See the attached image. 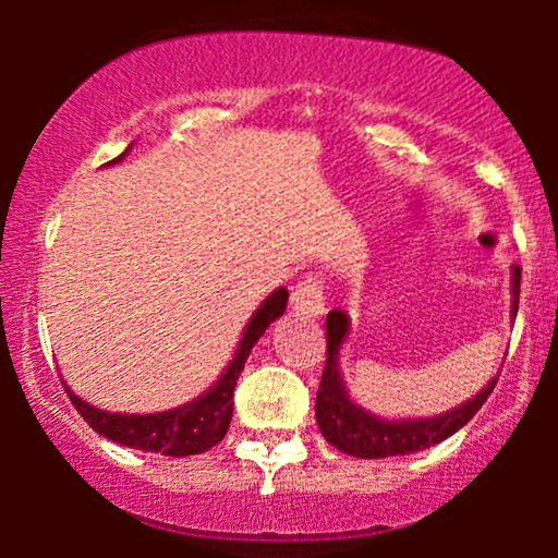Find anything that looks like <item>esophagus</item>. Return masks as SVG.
Here are the masks:
<instances>
[{
    "instance_id": "obj_1",
    "label": "esophagus",
    "mask_w": 558,
    "mask_h": 558,
    "mask_svg": "<svg viewBox=\"0 0 558 558\" xmlns=\"http://www.w3.org/2000/svg\"><path fill=\"white\" fill-rule=\"evenodd\" d=\"M291 310L299 317H323L325 315V296H323V280L315 275H306L291 293Z\"/></svg>"
}]
</instances>
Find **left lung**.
I'll list each match as a JSON object with an SVG mask.
<instances>
[{"label": "left lung", "mask_w": 558, "mask_h": 558, "mask_svg": "<svg viewBox=\"0 0 558 558\" xmlns=\"http://www.w3.org/2000/svg\"><path fill=\"white\" fill-rule=\"evenodd\" d=\"M520 267H511V319L517 317V306H520ZM328 332V360H325L323 383L317 390V425L319 433L325 435L330 446L338 451L349 453V457L360 459H386V457H407V453L430 448L448 435H453L477 414V409L488 401V396L496 388L498 377H490L488 386L480 393L466 399L459 407L448 409L435 417H412V420H388L377 417L360 407L345 390L341 367V349L351 332L349 315L343 310H332L325 323Z\"/></svg>", "instance_id": "8db88e82"}]
</instances>
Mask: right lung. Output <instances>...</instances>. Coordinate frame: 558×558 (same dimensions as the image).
<instances>
[{"instance_id":"obj_1","label":"right lung","mask_w":558,"mask_h":558,"mask_svg":"<svg viewBox=\"0 0 558 558\" xmlns=\"http://www.w3.org/2000/svg\"><path fill=\"white\" fill-rule=\"evenodd\" d=\"M133 146V144H131ZM131 146L118 159L107 165H118ZM288 304V288L280 286L257 306L252 317H248L246 328L241 332V341L235 345L233 360L222 369V375L204 390L196 399L181 403V407L168 409V412L155 414H125V412H107V409L94 407V403L83 401L73 390L65 386L70 401L78 409V414L96 433L105 435L107 440L114 444L138 448V451L162 453V457H194V453L207 451L226 438L230 417H233V390L239 380L243 364L252 354L254 343L259 341L262 332L286 312Z\"/></svg>"}]
</instances>
